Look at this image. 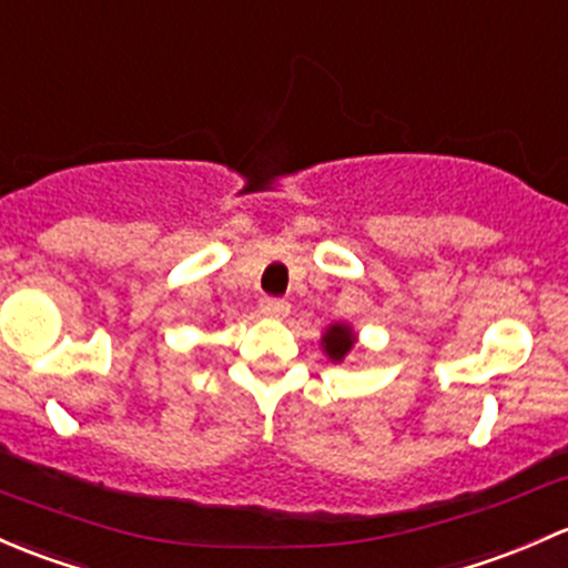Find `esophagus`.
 Segmentation results:
<instances>
[{"label":"esophagus","instance_id":"esophagus-1","mask_svg":"<svg viewBox=\"0 0 568 568\" xmlns=\"http://www.w3.org/2000/svg\"><path fill=\"white\" fill-rule=\"evenodd\" d=\"M260 312L265 314V317H286V314H290V303L278 301V297H262Z\"/></svg>","mask_w":568,"mask_h":568}]
</instances>
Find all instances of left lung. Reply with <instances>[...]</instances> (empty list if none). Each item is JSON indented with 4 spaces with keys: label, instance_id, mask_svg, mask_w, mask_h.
Segmentation results:
<instances>
[{
    "label": "left lung",
    "instance_id": "8db88e82",
    "mask_svg": "<svg viewBox=\"0 0 568 568\" xmlns=\"http://www.w3.org/2000/svg\"><path fill=\"white\" fill-rule=\"evenodd\" d=\"M355 342H358V333L353 331V325L331 323L325 327L323 338H320V347H323L327 361H333V364H342V361L353 353Z\"/></svg>",
    "mask_w": 568,
    "mask_h": 568
}]
</instances>
